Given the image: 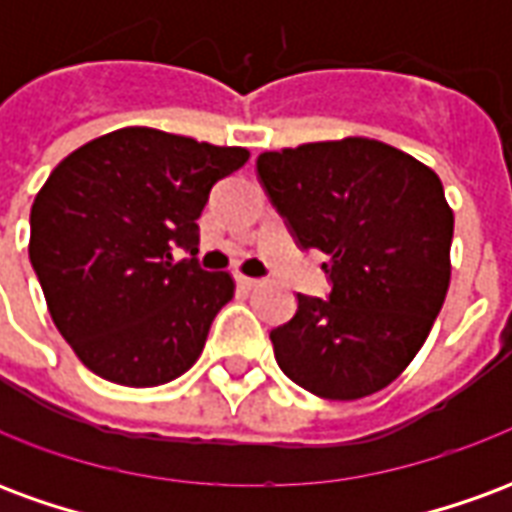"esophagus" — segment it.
<instances>
[{
  "instance_id": "34e87169",
  "label": "esophagus",
  "mask_w": 512,
  "mask_h": 512,
  "mask_svg": "<svg viewBox=\"0 0 512 512\" xmlns=\"http://www.w3.org/2000/svg\"><path fill=\"white\" fill-rule=\"evenodd\" d=\"M235 282H238V285H241V288H244V290H255L257 285H260V279L244 277V274H238V277H235Z\"/></svg>"
}]
</instances>
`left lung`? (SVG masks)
<instances>
[{
	"label": "left lung",
	"mask_w": 512,
	"mask_h": 512,
	"mask_svg": "<svg viewBox=\"0 0 512 512\" xmlns=\"http://www.w3.org/2000/svg\"><path fill=\"white\" fill-rule=\"evenodd\" d=\"M257 175L301 249L329 255V299L299 293L296 315L271 332L282 373L326 400L389 386L450 288L455 219L439 175L367 136L263 153Z\"/></svg>",
	"instance_id": "obj_1"
}]
</instances>
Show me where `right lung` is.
<instances>
[{
	"label": "right lung",
	"instance_id": "1",
	"mask_svg": "<svg viewBox=\"0 0 512 512\" xmlns=\"http://www.w3.org/2000/svg\"><path fill=\"white\" fill-rule=\"evenodd\" d=\"M249 161L156 128H117L65 156L29 213V260L51 321L87 370L123 386H158L200 359L227 271L175 263L200 244L213 183Z\"/></svg>",
	"mask_w": 512,
	"mask_h": 512
}]
</instances>
